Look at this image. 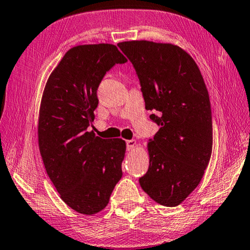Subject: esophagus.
Wrapping results in <instances>:
<instances>
[{
	"instance_id": "esophagus-1",
	"label": "esophagus",
	"mask_w": 250,
	"mask_h": 250,
	"mask_svg": "<svg viewBox=\"0 0 250 250\" xmlns=\"http://www.w3.org/2000/svg\"><path fill=\"white\" fill-rule=\"evenodd\" d=\"M125 143H126V149L130 151V150L133 149L135 145H137V141H135V140H128V141H125Z\"/></svg>"
}]
</instances>
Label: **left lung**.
I'll list each match as a JSON object with an SVG mask.
<instances>
[{"label":"left lung","mask_w":250,"mask_h":250,"mask_svg":"<svg viewBox=\"0 0 250 250\" xmlns=\"http://www.w3.org/2000/svg\"><path fill=\"white\" fill-rule=\"evenodd\" d=\"M118 46L132 62L146 109L160 125L147 143L149 170L139 183L159 204L177 206L200 184L213 147L204 79L191 55L176 45L130 41Z\"/></svg>","instance_id":"8db88e82"}]
</instances>
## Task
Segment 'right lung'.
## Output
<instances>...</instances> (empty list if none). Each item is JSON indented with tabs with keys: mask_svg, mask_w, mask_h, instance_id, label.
<instances>
[{
	"mask_svg": "<svg viewBox=\"0 0 250 250\" xmlns=\"http://www.w3.org/2000/svg\"><path fill=\"white\" fill-rule=\"evenodd\" d=\"M126 58L112 44L78 45L62 58L42 96L39 146L46 172L70 208L94 215L108 205L122 177V139H101L88 126L105 73Z\"/></svg>",
	"mask_w": 250,
	"mask_h": 250,
	"instance_id": "add662e5",
	"label": "right lung"
}]
</instances>
